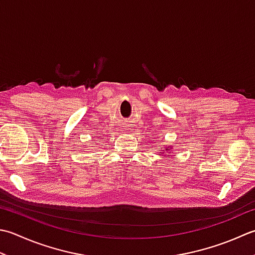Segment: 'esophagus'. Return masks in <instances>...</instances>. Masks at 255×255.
<instances>
[{
  "instance_id": "1",
  "label": "esophagus",
  "mask_w": 255,
  "mask_h": 255,
  "mask_svg": "<svg viewBox=\"0 0 255 255\" xmlns=\"http://www.w3.org/2000/svg\"><path fill=\"white\" fill-rule=\"evenodd\" d=\"M125 130H128V129H127V128H125Z\"/></svg>"
}]
</instances>
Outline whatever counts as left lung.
<instances>
[{
  "instance_id": "obj_1",
  "label": "left lung",
  "mask_w": 255,
  "mask_h": 255,
  "mask_svg": "<svg viewBox=\"0 0 255 255\" xmlns=\"http://www.w3.org/2000/svg\"><path fill=\"white\" fill-rule=\"evenodd\" d=\"M168 150H169L168 148H163V151H168ZM163 151H162V152H163ZM162 152H159V153L162 154ZM167 156H169V153H167V154H166V157H167Z\"/></svg>"
}]
</instances>
